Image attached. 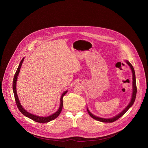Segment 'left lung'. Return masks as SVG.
I'll list each match as a JSON object with an SVG mask.
<instances>
[{"instance_id":"left-lung-1","label":"left lung","mask_w":148,"mask_h":148,"mask_svg":"<svg viewBox=\"0 0 148 148\" xmlns=\"http://www.w3.org/2000/svg\"><path fill=\"white\" fill-rule=\"evenodd\" d=\"M125 62L127 64V65L130 67L132 73V97H131V99L130 101V102L129 103V104L127 105V106L121 112H120L117 115H116V116H114L112 118H102V117H99L98 116H96L94 114H92L90 111H89L88 107H87V110L88 112L89 113V115L94 119H96L97 121H100V122H113L115 121H116L117 119H118V118H120L121 117H122L133 105L135 99H136V94H137V87H136V75H135V71H134V69L133 67V66L131 64V63L127 60H125Z\"/></svg>"}]
</instances>
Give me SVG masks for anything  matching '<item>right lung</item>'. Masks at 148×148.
<instances>
[{
    "instance_id": "obj_1",
    "label": "right lung",
    "mask_w": 148,
    "mask_h": 148,
    "mask_svg": "<svg viewBox=\"0 0 148 148\" xmlns=\"http://www.w3.org/2000/svg\"><path fill=\"white\" fill-rule=\"evenodd\" d=\"M25 59V58H23L22 60L21 61L17 69V70L15 73V74L14 75V79H13V82H12V90H13V92H14V97H15V99L16 103V105L17 107L18 108V109L19 110V111L26 117L30 118L31 119H32L33 121L37 122H39V123H47L49 122L54 119L58 117V116H59V114L60 113V112H62V108H63V97L67 93V92L68 91V90H66L64 91L61 95L60 96V105H59V109H58V110L55 112L54 113L52 114L51 115L47 116V117H41V116H38L33 114H31L30 112H27L21 105L20 101L19 99L18 94H17V91H16V82H17V79H18V75L19 74L20 72V70L22 66V64L23 63V62Z\"/></svg>"
}]
</instances>
